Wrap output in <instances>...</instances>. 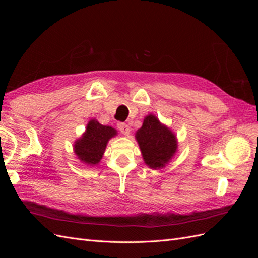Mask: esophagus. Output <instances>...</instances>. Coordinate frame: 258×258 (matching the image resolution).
<instances>
[{"mask_svg": "<svg viewBox=\"0 0 258 258\" xmlns=\"http://www.w3.org/2000/svg\"><path fill=\"white\" fill-rule=\"evenodd\" d=\"M117 128H118V130L121 132L122 135H124V136H128V135H129L130 127L128 126L127 123H124V122H118V123H117Z\"/></svg>", "mask_w": 258, "mask_h": 258, "instance_id": "1", "label": "esophagus"}]
</instances>
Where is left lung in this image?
<instances>
[{"instance_id":"1","label":"left lung","mask_w":258,"mask_h":258,"mask_svg":"<svg viewBox=\"0 0 258 258\" xmlns=\"http://www.w3.org/2000/svg\"><path fill=\"white\" fill-rule=\"evenodd\" d=\"M147 166L161 168L172 158L176 151V138L154 115L145 117L142 127L136 134Z\"/></svg>"}]
</instances>
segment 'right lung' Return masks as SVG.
<instances>
[{
    "label": "right lung",
    "instance_id": "obj_1",
    "mask_svg": "<svg viewBox=\"0 0 258 258\" xmlns=\"http://www.w3.org/2000/svg\"><path fill=\"white\" fill-rule=\"evenodd\" d=\"M114 136H116L114 128L103 126L92 119L88 122L84 136L75 142V154L87 165H97L102 158L107 141Z\"/></svg>",
    "mask_w": 258,
    "mask_h": 258
}]
</instances>
